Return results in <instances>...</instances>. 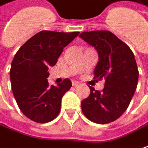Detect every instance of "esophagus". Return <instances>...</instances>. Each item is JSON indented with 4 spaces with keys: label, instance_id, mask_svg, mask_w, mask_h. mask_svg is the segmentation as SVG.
I'll use <instances>...</instances> for the list:
<instances>
[{
    "label": "esophagus",
    "instance_id": "obj_1",
    "mask_svg": "<svg viewBox=\"0 0 148 148\" xmlns=\"http://www.w3.org/2000/svg\"><path fill=\"white\" fill-rule=\"evenodd\" d=\"M72 85H73V87H79V86L81 85V83H80V82H76V81H73Z\"/></svg>",
    "mask_w": 148,
    "mask_h": 148
}]
</instances>
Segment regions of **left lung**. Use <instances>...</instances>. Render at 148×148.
I'll list each match as a JSON object with an SVG mask.
<instances>
[{
    "label": "left lung",
    "instance_id": "obj_1",
    "mask_svg": "<svg viewBox=\"0 0 148 148\" xmlns=\"http://www.w3.org/2000/svg\"><path fill=\"white\" fill-rule=\"evenodd\" d=\"M80 37L98 53L94 78L105 80L101 92L89 87V96L82 101V112L95 123H110L124 114L136 90L139 71L134 54L109 31L82 32Z\"/></svg>",
    "mask_w": 148,
    "mask_h": 148
}]
</instances>
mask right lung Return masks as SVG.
<instances>
[{"mask_svg":"<svg viewBox=\"0 0 148 148\" xmlns=\"http://www.w3.org/2000/svg\"><path fill=\"white\" fill-rule=\"evenodd\" d=\"M78 34L40 31L15 53L10 69L12 91L19 108L30 120L47 123L58 116L61 99L72 82L65 79L57 86H49L48 68L56 64L64 47Z\"/></svg>","mask_w":148,"mask_h":148,"instance_id":"1","label":"right lung"}]
</instances>
